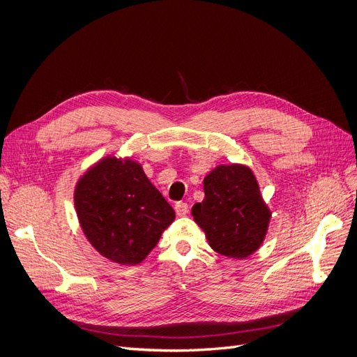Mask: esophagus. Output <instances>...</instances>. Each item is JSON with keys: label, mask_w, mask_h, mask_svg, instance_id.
<instances>
[{"label": "esophagus", "mask_w": 357, "mask_h": 357, "mask_svg": "<svg viewBox=\"0 0 357 357\" xmlns=\"http://www.w3.org/2000/svg\"><path fill=\"white\" fill-rule=\"evenodd\" d=\"M174 210H176L177 215H185L189 211V207H188L186 202H177L174 205Z\"/></svg>", "instance_id": "obj_1"}]
</instances>
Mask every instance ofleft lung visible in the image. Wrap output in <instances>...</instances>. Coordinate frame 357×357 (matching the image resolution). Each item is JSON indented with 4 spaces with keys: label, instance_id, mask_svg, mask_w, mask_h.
I'll use <instances>...</instances> for the list:
<instances>
[{
    "label": "left lung",
    "instance_id": "left-lung-1",
    "mask_svg": "<svg viewBox=\"0 0 357 357\" xmlns=\"http://www.w3.org/2000/svg\"><path fill=\"white\" fill-rule=\"evenodd\" d=\"M204 193L192 215L213 250L232 259L253 255L271 219L253 171L241 164L218 165L205 176Z\"/></svg>",
    "mask_w": 357,
    "mask_h": 357
}]
</instances>
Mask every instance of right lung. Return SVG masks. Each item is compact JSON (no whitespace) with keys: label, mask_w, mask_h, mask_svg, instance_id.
<instances>
[{"label":"right lung","mask_w":357,"mask_h":357,"mask_svg":"<svg viewBox=\"0 0 357 357\" xmlns=\"http://www.w3.org/2000/svg\"><path fill=\"white\" fill-rule=\"evenodd\" d=\"M74 205L86 238L119 265L142 264L176 213L132 159L105 156L79 178Z\"/></svg>","instance_id":"obj_1"}]
</instances>
